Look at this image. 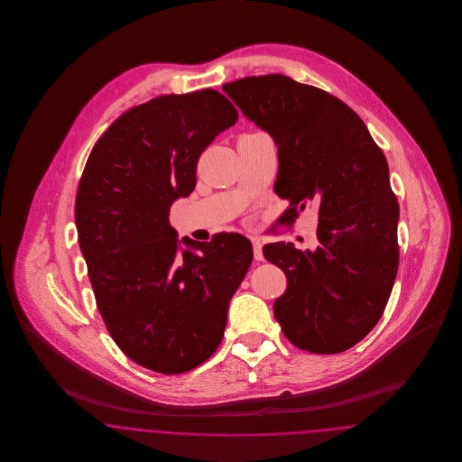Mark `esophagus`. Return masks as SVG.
Masks as SVG:
<instances>
[{"label": "esophagus", "mask_w": 462, "mask_h": 462, "mask_svg": "<svg viewBox=\"0 0 462 462\" xmlns=\"http://www.w3.org/2000/svg\"><path fill=\"white\" fill-rule=\"evenodd\" d=\"M253 253H254V260L262 262L263 260V251H262V241L258 237H253Z\"/></svg>", "instance_id": "1"}]
</instances>
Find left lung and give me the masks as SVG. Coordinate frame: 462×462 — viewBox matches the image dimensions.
Masks as SVG:
<instances>
[{"label": "left lung", "instance_id": "left-lung-1", "mask_svg": "<svg viewBox=\"0 0 462 462\" xmlns=\"http://www.w3.org/2000/svg\"><path fill=\"white\" fill-rule=\"evenodd\" d=\"M223 91L277 143L275 192L289 199L284 220L319 204L315 251L291 242L263 247L287 277L275 319L301 350L345 352L379 322L395 284L400 208L386 157L356 112L324 89L266 74Z\"/></svg>", "mask_w": 462, "mask_h": 462}]
</instances>
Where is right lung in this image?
<instances>
[{"mask_svg":"<svg viewBox=\"0 0 462 462\" xmlns=\"http://www.w3.org/2000/svg\"><path fill=\"white\" fill-rule=\"evenodd\" d=\"M239 112L217 89L162 95L119 116L95 143L76 194V226L112 339L154 373L196 369L220 346L253 262L241 234L183 237L170 208L196 189L198 161Z\"/></svg>","mask_w":462,"mask_h":462,"instance_id":"1","label":"right lung"}]
</instances>
